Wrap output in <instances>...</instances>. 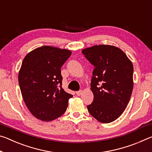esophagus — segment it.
Instances as JSON below:
<instances>
[{"label": "esophagus", "mask_w": 152, "mask_h": 152, "mask_svg": "<svg viewBox=\"0 0 152 152\" xmlns=\"http://www.w3.org/2000/svg\"><path fill=\"white\" fill-rule=\"evenodd\" d=\"M82 93V91H77L76 92V94L78 95V96H80V95H81Z\"/></svg>", "instance_id": "34e87169"}]
</instances>
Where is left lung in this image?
<instances>
[{"instance_id": "obj_1", "label": "left lung", "mask_w": 152, "mask_h": 152, "mask_svg": "<svg viewBox=\"0 0 152 152\" xmlns=\"http://www.w3.org/2000/svg\"><path fill=\"white\" fill-rule=\"evenodd\" d=\"M94 66L91 80L94 100L87 106L99 121H114L124 112L133 87V66L125 53L113 45H94L82 50Z\"/></svg>"}]
</instances>
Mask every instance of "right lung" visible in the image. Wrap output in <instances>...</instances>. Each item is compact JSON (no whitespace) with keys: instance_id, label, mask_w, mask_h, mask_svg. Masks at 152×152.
Wrapping results in <instances>:
<instances>
[{"instance_id":"obj_1","label":"right lung","mask_w":152,"mask_h":152,"mask_svg":"<svg viewBox=\"0 0 152 152\" xmlns=\"http://www.w3.org/2000/svg\"><path fill=\"white\" fill-rule=\"evenodd\" d=\"M72 54L70 50L42 46L27 53L19 72L23 101L31 113L43 121L61 116L73 96L61 87V68Z\"/></svg>"}]
</instances>
